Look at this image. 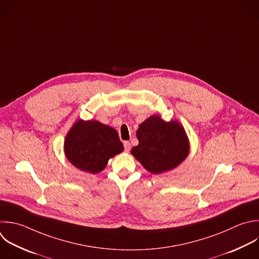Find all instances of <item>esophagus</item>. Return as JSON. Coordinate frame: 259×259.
<instances>
[{
    "label": "esophagus",
    "instance_id": "esophagus-1",
    "mask_svg": "<svg viewBox=\"0 0 259 259\" xmlns=\"http://www.w3.org/2000/svg\"><path fill=\"white\" fill-rule=\"evenodd\" d=\"M123 146H124V151L126 153H128L131 151V143L130 142H124L123 143Z\"/></svg>",
    "mask_w": 259,
    "mask_h": 259
}]
</instances>
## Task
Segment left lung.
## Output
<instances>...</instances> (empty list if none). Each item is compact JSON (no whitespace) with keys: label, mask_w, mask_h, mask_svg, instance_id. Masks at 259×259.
Returning <instances> with one entry per match:
<instances>
[{"label":"left lung","mask_w":259,"mask_h":259,"mask_svg":"<svg viewBox=\"0 0 259 259\" xmlns=\"http://www.w3.org/2000/svg\"><path fill=\"white\" fill-rule=\"evenodd\" d=\"M137 138L139 145L132 154L151 173L172 170L188 155V140L177 121L167 122L153 115L140 124Z\"/></svg>","instance_id":"left-lung-1"}]
</instances>
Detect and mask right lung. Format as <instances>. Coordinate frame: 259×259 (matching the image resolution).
<instances>
[{"instance_id":"obj_1","label":"right lung","mask_w":259,"mask_h":259,"mask_svg":"<svg viewBox=\"0 0 259 259\" xmlns=\"http://www.w3.org/2000/svg\"><path fill=\"white\" fill-rule=\"evenodd\" d=\"M122 151L117 132L96 120L77 121L65 141L68 160L78 169L92 174L103 170L109 158Z\"/></svg>"}]
</instances>
